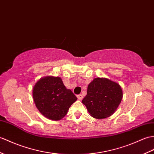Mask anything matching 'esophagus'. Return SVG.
I'll use <instances>...</instances> for the list:
<instances>
[{"label":"esophagus","mask_w":154,"mask_h":154,"mask_svg":"<svg viewBox=\"0 0 154 154\" xmlns=\"http://www.w3.org/2000/svg\"><path fill=\"white\" fill-rule=\"evenodd\" d=\"M77 98H78V99L82 100V99H83V95L80 94H78V95H77Z\"/></svg>","instance_id":"1"}]
</instances>
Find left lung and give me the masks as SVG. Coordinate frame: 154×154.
Returning a JSON list of instances; mask_svg holds the SVG:
<instances>
[{
  "label": "left lung",
  "mask_w": 154,
  "mask_h": 154,
  "mask_svg": "<svg viewBox=\"0 0 154 154\" xmlns=\"http://www.w3.org/2000/svg\"><path fill=\"white\" fill-rule=\"evenodd\" d=\"M122 98L119 84L108 79L96 78L88 85L87 94L82 102L92 117L103 119L116 112Z\"/></svg>",
  "instance_id": "1"
}]
</instances>
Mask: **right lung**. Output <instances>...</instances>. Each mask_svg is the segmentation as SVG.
I'll use <instances>...</instances> for the list:
<instances>
[{
    "label": "right lung",
    "instance_id": "right-lung-1",
    "mask_svg": "<svg viewBox=\"0 0 154 154\" xmlns=\"http://www.w3.org/2000/svg\"><path fill=\"white\" fill-rule=\"evenodd\" d=\"M37 109L50 119L58 121L65 116L77 98L67 89L60 77H46L39 80L33 90Z\"/></svg>",
    "mask_w": 154,
    "mask_h": 154
}]
</instances>
